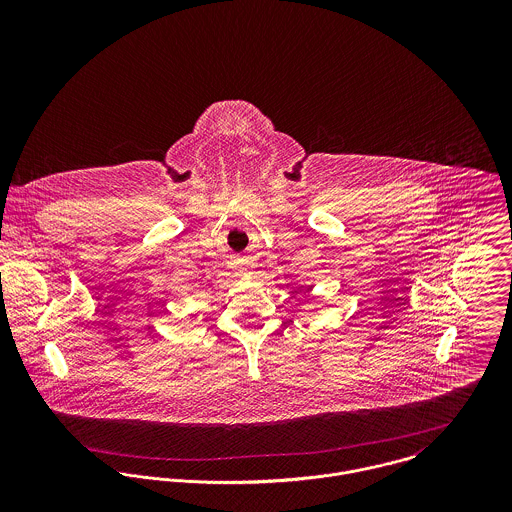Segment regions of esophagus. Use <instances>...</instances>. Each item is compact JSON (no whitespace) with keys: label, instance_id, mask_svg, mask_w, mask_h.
Segmentation results:
<instances>
[{"label":"esophagus","instance_id":"obj_1","mask_svg":"<svg viewBox=\"0 0 512 512\" xmlns=\"http://www.w3.org/2000/svg\"><path fill=\"white\" fill-rule=\"evenodd\" d=\"M234 268H236L238 274H248V272L252 270V264H250L248 260H238V262L234 264Z\"/></svg>","mask_w":512,"mask_h":512}]
</instances>
